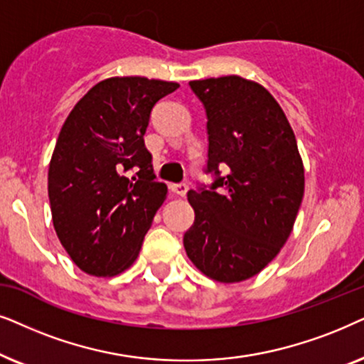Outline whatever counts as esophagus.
Masks as SVG:
<instances>
[{"instance_id":"1","label":"esophagus","mask_w":364,"mask_h":364,"mask_svg":"<svg viewBox=\"0 0 364 364\" xmlns=\"http://www.w3.org/2000/svg\"><path fill=\"white\" fill-rule=\"evenodd\" d=\"M171 191L174 193V195H178V196H186L188 185H185V183H181V185H173L171 186Z\"/></svg>"}]
</instances>
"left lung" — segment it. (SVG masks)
Returning a JSON list of instances; mask_svg holds the SVG:
<instances>
[{
	"label": "left lung",
	"mask_w": 364,
	"mask_h": 364,
	"mask_svg": "<svg viewBox=\"0 0 364 364\" xmlns=\"http://www.w3.org/2000/svg\"><path fill=\"white\" fill-rule=\"evenodd\" d=\"M208 116L211 190H191L195 223L185 232L191 263L220 283H240L276 258L304 195L293 128L264 86L243 76L190 81ZM220 166L228 169L219 176Z\"/></svg>",
	"instance_id": "obj_1"
}]
</instances>
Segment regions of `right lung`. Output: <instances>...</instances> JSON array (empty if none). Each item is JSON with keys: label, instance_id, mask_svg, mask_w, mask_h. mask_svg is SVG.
Returning a JSON list of instances; mask_svg holds the SVG:
<instances>
[{"label": "right lung", "instance_id": "right-lung-1", "mask_svg": "<svg viewBox=\"0 0 364 364\" xmlns=\"http://www.w3.org/2000/svg\"><path fill=\"white\" fill-rule=\"evenodd\" d=\"M178 83L144 76L100 81L75 105L48 169L53 226L77 268L111 278L136 261L166 200L144 146L149 113ZM134 168L137 174L125 173Z\"/></svg>", "mask_w": 364, "mask_h": 364}]
</instances>
